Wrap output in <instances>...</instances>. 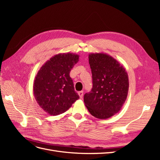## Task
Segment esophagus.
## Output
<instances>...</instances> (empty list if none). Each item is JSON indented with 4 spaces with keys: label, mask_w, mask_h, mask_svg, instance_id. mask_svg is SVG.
<instances>
[{
    "label": "esophagus",
    "mask_w": 160,
    "mask_h": 160,
    "mask_svg": "<svg viewBox=\"0 0 160 160\" xmlns=\"http://www.w3.org/2000/svg\"><path fill=\"white\" fill-rule=\"evenodd\" d=\"M78 94H79V98H80L81 99L83 98V91H79V93H78Z\"/></svg>",
    "instance_id": "1"
}]
</instances>
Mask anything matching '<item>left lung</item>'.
Returning a JSON list of instances; mask_svg holds the SVG:
<instances>
[{"mask_svg":"<svg viewBox=\"0 0 160 160\" xmlns=\"http://www.w3.org/2000/svg\"><path fill=\"white\" fill-rule=\"evenodd\" d=\"M89 63L93 88L84 95V103L95 118L105 119L122 109L127 99L129 79L124 67L104 52L90 53Z\"/></svg>","mask_w":160,"mask_h":160,"instance_id":"obj_1","label":"left lung"}]
</instances>
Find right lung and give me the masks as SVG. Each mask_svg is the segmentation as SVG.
<instances>
[{"mask_svg": "<svg viewBox=\"0 0 160 160\" xmlns=\"http://www.w3.org/2000/svg\"><path fill=\"white\" fill-rule=\"evenodd\" d=\"M79 55L59 53L46 61L38 70L33 83L37 103L46 113L57 115L65 112L79 98L69 73Z\"/></svg>", "mask_w": 160, "mask_h": 160, "instance_id": "add662e5", "label": "right lung"}]
</instances>
